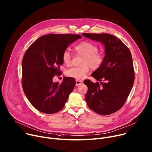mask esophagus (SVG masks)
<instances>
[{
    "instance_id": "esophagus-1",
    "label": "esophagus",
    "mask_w": 152,
    "mask_h": 152,
    "mask_svg": "<svg viewBox=\"0 0 152 152\" xmlns=\"http://www.w3.org/2000/svg\"><path fill=\"white\" fill-rule=\"evenodd\" d=\"M75 82H76V84H75L76 86H79L83 84V81H81L80 80H76Z\"/></svg>"
}]
</instances>
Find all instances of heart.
<instances>
[{
	"instance_id": "heart-1",
	"label": "heart",
	"mask_w": 152,
	"mask_h": 152,
	"mask_svg": "<svg viewBox=\"0 0 152 152\" xmlns=\"http://www.w3.org/2000/svg\"><path fill=\"white\" fill-rule=\"evenodd\" d=\"M74 49L79 55L84 56L81 63L82 66L67 70L66 76L77 80H82L89 72V67L92 70H97L102 66L104 57L103 53L98 52L99 48L96 44L89 41H81L74 47ZM62 60L65 64L71 63V55L68 50L63 52Z\"/></svg>"
}]
</instances>
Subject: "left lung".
Returning a JSON list of instances; mask_svg holds the SVG:
<instances>
[{"instance_id":"1","label":"left lung","mask_w":152,"mask_h":152,"mask_svg":"<svg viewBox=\"0 0 152 152\" xmlns=\"http://www.w3.org/2000/svg\"><path fill=\"white\" fill-rule=\"evenodd\" d=\"M84 37L100 41L105 48L102 66L91 74L97 81L85 80L88 86L85 99L93 111L109 115L120 110L129 96L134 81L131 52L121 40L108 33H83Z\"/></svg>"}]
</instances>
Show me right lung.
Returning <instances> with one entry per match:
<instances>
[{
  "instance_id": "obj_1",
  "label": "right lung",
  "mask_w": 152,
  "mask_h": 152,
  "mask_svg": "<svg viewBox=\"0 0 152 152\" xmlns=\"http://www.w3.org/2000/svg\"><path fill=\"white\" fill-rule=\"evenodd\" d=\"M81 36L49 34L32 43L23 57L22 85L32 105L45 114H53L64 107L75 85L73 78L64 77L61 83L53 78L60 73L62 54L70 44Z\"/></svg>"
}]
</instances>
